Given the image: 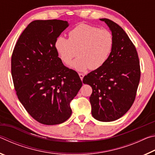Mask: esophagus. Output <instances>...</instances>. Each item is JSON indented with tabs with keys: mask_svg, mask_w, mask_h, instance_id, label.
I'll return each instance as SVG.
<instances>
[{
	"mask_svg": "<svg viewBox=\"0 0 155 155\" xmlns=\"http://www.w3.org/2000/svg\"><path fill=\"white\" fill-rule=\"evenodd\" d=\"M78 75H79L81 79V81H82L83 78V77H84V74H83V73H78Z\"/></svg>",
	"mask_w": 155,
	"mask_h": 155,
	"instance_id": "34e87169",
	"label": "esophagus"
}]
</instances>
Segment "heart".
Returning <instances> with one entry per match:
<instances>
[{
  "label": "heart",
  "mask_w": 155,
  "mask_h": 155,
  "mask_svg": "<svg viewBox=\"0 0 155 155\" xmlns=\"http://www.w3.org/2000/svg\"><path fill=\"white\" fill-rule=\"evenodd\" d=\"M114 46V36L107 29H100L87 24H80L69 32V38L59 36L54 46L61 61L72 64L74 69L96 70L108 59Z\"/></svg>",
  "instance_id": "heart-1"
}]
</instances>
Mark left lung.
<instances>
[{"label":"left lung","mask_w":155,"mask_h":155,"mask_svg":"<svg viewBox=\"0 0 155 155\" xmlns=\"http://www.w3.org/2000/svg\"><path fill=\"white\" fill-rule=\"evenodd\" d=\"M114 36L108 59L98 69L85 75L83 82L92 87L91 114L101 122H111L127 113L135 101L141 70L137 50L123 28L103 18Z\"/></svg>","instance_id":"1"}]
</instances>
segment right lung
<instances>
[{
    "instance_id": "obj_1",
    "label": "right lung",
    "mask_w": 155,
    "mask_h": 155,
    "mask_svg": "<svg viewBox=\"0 0 155 155\" xmlns=\"http://www.w3.org/2000/svg\"><path fill=\"white\" fill-rule=\"evenodd\" d=\"M68 27L61 20H35L23 31L12 56V76L18 99L43 124L64 122L70 103L82 86L78 73L65 66L54 46Z\"/></svg>"
}]
</instances>
